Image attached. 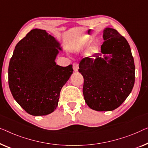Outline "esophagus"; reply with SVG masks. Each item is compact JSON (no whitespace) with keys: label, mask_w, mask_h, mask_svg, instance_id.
<instances>
[{"label":"esophagus","mask_w":148,"mask_h":148,"mask_svg":"<svg viewBox=\"0 0 148 148\" xmlns=\"http://www.w3.org/2000/svg\"><path fill=\"white\" fill-rule=\"evenodd\" d=\"M78 68H79V67H78V64L74 63V64H73V70H74V72H78Z\"/></svg>","instance_id":"1"}]
</instances>
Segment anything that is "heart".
Returning a JSON list of instances; mask_svg holds the SVG:
<instances>
[{"instance_id": "heart-1", "label": "heart", "mask_w": 148, "mask_h": 148, "mask_svg": "<svg viewBox=\"0 0 148 148\" xmlns=\"http://www.w3.org/2000/svg\"><path fill=\"white\" fill-rule=\"evenodd\" d=\"M89 43H90V40H86V41H84V43H83V44L82 45V47H86L87 45L89 44ZM98 51H99V44L96 43L89 47L88 51H87V53H88V55L92 56L95 55V54L97 53Z\"/></svg>"}]
</instances>
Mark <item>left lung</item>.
Returning a JSON list of instances; mask_svg holds the SVG:
<instances>
[{"label": "left lung", "instance_id": "left-lung-1", "mask_svg": "<svg viewBox=\"0 0 148 148\" xmlns=\"http://www.w3.org/2000/svg\"><path fill=\"white\" fill-rule=\"evenodd\" d=\"M101 53L85 58L79 64L84 78L83 95L90 109L111 111L118 108L132 92L135 64L127 41L114 29H103Z\"/></svg>", "mask_w": 148, "mask_h": 148}]
</instances>
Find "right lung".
Masks as SVG:
<instances>
[{
	"mask_svg": "<svg viewBox=\"0 0 148 148\" xmlns=\"http://www.w3.org/2000/svg\"><path fill=\"white\" fill-rule=\"evenodd\" d=\"M61 43L45 30L34 29L16 45L9 66V85L14 100L30 115L55 111L60 91L73 74L72 65L55 60Z\"/></svg>",
	"mask_w": 148,
	"mask_h": 148,
	"instance_id": "right-lung-1",
	"label": "right lung"
}]
</instances>
